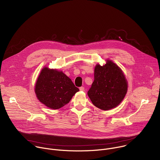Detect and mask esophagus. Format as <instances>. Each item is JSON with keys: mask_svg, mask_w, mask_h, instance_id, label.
I'll return each mask as SVG.
<instances>
[{"mask_svg": "<svg viewBox=\"0 0 160 160\" xmlns=\"http://www.w3.org/2000/svg\"><path fill=\"white\" fill-rule=\"evenodd\" d=\"M80 90L81 91H85V88H84L83 87H80Z\"/></svg>", "mask_w": 160, "mask_h": 160, "instance_id": "34e87169", "label": "esophagus"}]
</instances>
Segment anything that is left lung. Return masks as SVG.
Wrapping results in <instances>:
<instances>
[{"label": "left lung", "mask_w": 160, "mask_h": 160, "mask_svg": "<svg viewBox=\"0 0 160 160\" xmlns=\"http://www.w3.org/2000/svg\"><path fill=\"white\" fill-rule=\"evenodd\" d=\"M127 82L120 68L111 61L101 66L97 64L94 80L87 94L93 104L102 110L117 107L127 92Z\"/></svg>", "instance_id": "8db88e82"}]
</instances>
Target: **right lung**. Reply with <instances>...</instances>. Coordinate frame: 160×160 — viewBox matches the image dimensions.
<instances>
[{"label":"right lung","instance_id":"obj_1","mask_svg":"<svg viewBox=\"0 0 160 160\" xmlns=\"http://www.w3.org/2000/svg\"><path fill=\"white\" fill-rule=\"evenodd\" d=\"M78 91L79 88L62 72L47 67L42 70L35 88L38 99L53 109L68 104Z\"/></svg>","mask_w":160,"mask_h":160}]
</instances>
